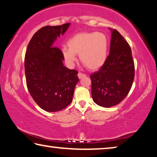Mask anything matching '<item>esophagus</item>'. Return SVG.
Masks as SVG:
<instances>
[{
	"instance_id": "1",
	"label": "esophagus",
	"mask_w": 157,
	"mask_h": 157,
	"mask_svg": "<svg viewBox=\"0 0 157 157\" xmlns=\"http://www.w3.org/2000/svg\"><path fill=\"white\" fill-rule=\"evenodd\" d=\"M78 78H79V79H82V78H84V77L86 76V75H84V74H82V73H79L78 74Z\"/></svg>"
}]
</instances>
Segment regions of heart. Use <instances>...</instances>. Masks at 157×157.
<instances>
[{"label": "heart", "instance_id": "1", "mask_svg": "<svg viewBox=\"0 0 157 157\" xmlns=\"http://www.w3.org/2000/svg\"><path fill=\"white\" fill-rule=\"evenodd\" d=\"M68 48L63 47L62 54L68 66H73L79 55L81 62L91 71L102 67L107 58L108 39L101 33H79L67 41Z\"/></svg>", "mask_w": 157, "mask_h": 157}]
</instances>
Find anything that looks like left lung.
<instances>
[{
    "label": "left lung",
    "mask_w": 157,
    "mask_h": 157,
    "mask_svg": "<svg viewBox=\"0 0 157 157\" xmlns=\"http://www.w3.org/2000/svg\"><path fill=\"white\" fill-rule=\"evenodd\" d=\"M109 30L111 32L109 54L100 70L90 76L93 100L106 108L123 100L129 94L134 79L131 48L118 31Z\"/></svg>",
    "instance_id": "1"
}]
</instances>
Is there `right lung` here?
Listing matches in <instances>:
<instances>
[{"label":"right lung","instance_id":"right-lung-1","mask_svg":"<svg viewBox=\"0 0 157 157\" xmlns=\"http://www.w3.org/2000/svg\"><path fill=\"white\" fill-rule=\"evenodd\" d=\"M71 23L45 26L32 37L26 50L25 73L29 92L37 105L48 112H56L72 102L79 81L75 70L63 66L62 50L53 47L57 37Z\"/></svg>","mask_w":157,"mask_h":157}]
</instances>
